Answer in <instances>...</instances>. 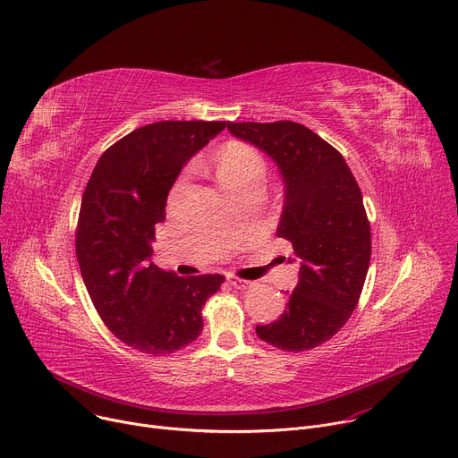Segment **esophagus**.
Segmentation results:
<instances>
[{
  "instance_id": "esophagus-1",
  "label": "esophagus",
  "mask_w": 458,
  "mask_h": 458,
  "mask_svg": "<svg viewBox=\"0 0 458 458\" xmlns=\"http://www.w3.org/2000/svg\"><path fill=\"white\" fill-rule=\"evenodd\" d=\"M227 280L236 289H249V287H252V282H249V280H242V278H236V276H229Z\"/></svg>"
}]
</instances>
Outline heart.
<instances>
[{
	"instance_id": "heart-1",
	"label": "heart",
	"mask_w": 458,
	"mask_h": 458,
	"mask_svg": "<svg viewBox=\"0 0 458 458\" xmlns=\"http://www.w3.org/2000/svg\"><path fill=\"white\" fill-rule=\"evenodd\" d=\"M215 171L220 185L227 191L247 182H260L264 178V160L250 145L229 141L218 150Z\"/></svg>"
}]
</instances>
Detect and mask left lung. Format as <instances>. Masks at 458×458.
Returning <instances> with one entry per match:
<instances>
[{"label":"left lung","mask_w":458,"mask_h":458,"mask_svg":"<svg viewBox=\"0 0 458 458\" xmlns=\"http://www.w3.org/2000/svg\"><path fill=\"white\" fill-rule=\"evenodd\" d=\"M227 129L278 165L285 196L276 234L293 243L300 264L287 310L257 335L284 351L313 349L344 327L366 282L371 229L360 187L340 152L300 123L229 122Z\"/></svg>","instance_id":"left-lung-1"}]
</instances>
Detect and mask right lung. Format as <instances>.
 I'll list each match as a JSON object with an SVG mask.
<instances>
[{"instance_id": "right-lung-1", "label": "right lung", "mask_w": 458, "mask_h": 458, "mask_svg": "<svg viewBox=\"0 0 458 458\" xmlns=\"http://www.w3.org/2000/svg\"><path fill=\"white\" fill-rule=\"evenodd\" d=\"M225 122H157L98 160L81 198L76 257L101 320L140 352H176L201 333V308L222 275L178 276L150 262L157 225L183 165Z\"/></svg>"}]
</instances>
